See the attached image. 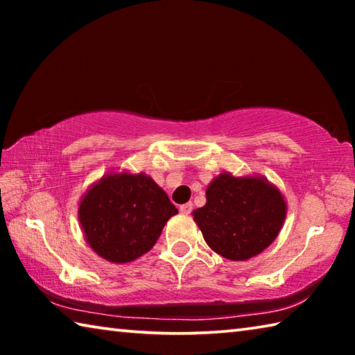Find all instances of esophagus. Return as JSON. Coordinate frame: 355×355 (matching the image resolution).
Returning a JSON list of instances; mask_svg holds the SVG:
<instances>
[{"mask_svg": "<svg viewBox=\"0 0 355 355\" xmlns=\"http://www.w3.org/2000/svg\"><path fill=\"white\" fill-rule=\"evenodd\" d=\"M192 211V203H183L182 207H180V213L182 214H189Z\"/></svg>", "mask_w": 355, "mask_h": 355, "instance_id": "esophagus-1", "label": "esophagus"}]
</instances>
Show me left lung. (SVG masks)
Here are the masks:
<instances>
[{
    "label": "left lung",
    "instance_id": "1",
    "mask_svg": "<svg viewBox=\"0 0 355 355\" xmlns=\"http://www.w3.org/2000/svg\"><path fill=\"white\" fill-rule=\"evenodd\" d=\"M207 203L192 211L209 249L245 261L274 243L286 218V200L263 175L222 172L207 188Z\"/></svg>",
    "mask_w": 355,
    "mask_h": 355
}]
</instances>
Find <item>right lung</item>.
<instances>
[{
	"label": "right lung",
	"mask_w": 355,
	"mask_h": 355,
	"mask_svg": "<svg viewBox=\"0 0 355 355\" xmlns=\"http://www.w3.org/2000/svg\"><path fill=\"white\" fill-rule=\"evenodd\" d=\"M178 209L147 173L107 172L84 192L78 220L86 243L103 260L135 261L153 248Z\"/></svg>",
	"instance_id": "obj_1"
}]
</instances>
